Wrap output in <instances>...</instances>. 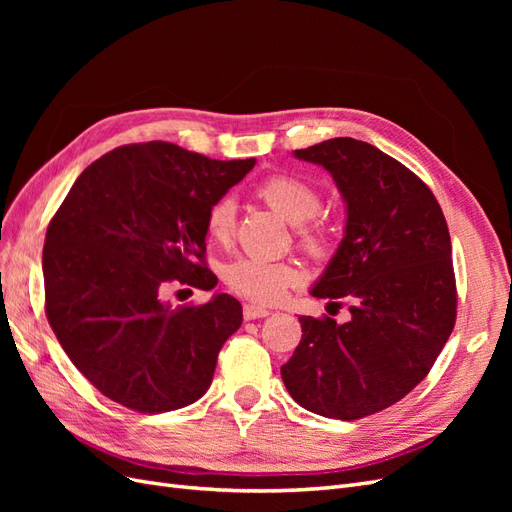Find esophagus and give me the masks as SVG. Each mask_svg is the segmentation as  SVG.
I'll list each match as a JSON object with an SVG mask.
<instances>
[{"label":"esophagus","instance_id":"1","mask_svg":"<svg viewBox=\"0 0 512 512\" xmlns=\"http://www.w3.org/2000/svg\"><path fill=\"white\" fill-rule=\"evenodd\" d=\"M271 312L269 309H265V307H258V305H252V303H247V305H243V318L245 320H256V318H267Z\"/></svg>","mask_w":512,"mask_h":512}]
</instances>
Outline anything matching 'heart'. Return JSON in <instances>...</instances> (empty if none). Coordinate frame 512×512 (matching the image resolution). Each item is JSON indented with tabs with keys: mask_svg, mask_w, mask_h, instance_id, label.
Here are the masks:
<instances>
[{
	"mask_svg": "<svg viewBox=\"0 0 512 512\" xmlns=\"http://www.w3.org/2000/svg\"><path fill=\"white\" fill-rule=\"evenodd\" d=\"M256 192L260 198H265L269 207L284 215L290 224H301V239L309 250H322L324 235L316 224H312V218L320 207V196L314 185L294 175H271L258 183ZM235 224L237 200L232 196L213 200L205 215V230L209 239L215 243H228L235 235ZM299 277V269L290 262L260 256H241L232 260L224 271V280L230 290H235L243 299H250L254 303H275L277 299H282L286 288L297 284Z\"/></svg>",
	"mask_w": 512,
	"mask_h": 512,
	"instance_id": "obj_1",
	"label": "heart"
}]
</instances>
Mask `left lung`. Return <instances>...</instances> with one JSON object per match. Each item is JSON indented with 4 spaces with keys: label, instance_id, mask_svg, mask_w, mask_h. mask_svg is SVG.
I'll use <instances>...</instances> for the list:
<instances>
[{
    "label": "left lung",
    "instance_id": "obj_1",
    "mask_svg": "<svg viewBox=\"0 0 512 512\" xmlns=\"http://www.w3.org/2000/svg\"><path fill=\"white\" fill-rule=\"evenodd\" d=\"M294 158L322 166L344 198V239L309 292L346 299L350 320L301 316L282 380L305 410L354 421L406 397L451 335V235L427 185L374 145L329 138Z\"/></svg>",
    "mask_w": 512,
    "mask_h": 512
}]
</instances>
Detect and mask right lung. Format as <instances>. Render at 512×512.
I'll use <instances>...</instances> for the list:
<instances>
[{"label": "right lung", "instance_id": "right-lung-1", "mask_svg": "<svg viewBox=\"0 0 512 512\" xmlns=\"http://www.w3.org/2000/svg\"><path fill=\"white\" fill-rule=\"evenodd\" d=\"M256 160H211L173 143L113 149L87 166L46 228V318L74 367L117 404L170 412L213 380L243 322L226 292L203 305L160 299L170 280L211 290L205 215Z\"/></svg>", "mask_w": 512, "mask_h": 512}]
</instances>
